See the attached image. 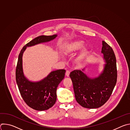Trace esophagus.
Returning <instances> with one entry per match:
<instances>
[{
    "label": "esophagus",
    "mask_w": 130,
    "mask_h": 130,
    "mask_svg": "<svg viewBox=\"0 0 130 130\" xmlns=\"http://www.w3.org/2000/svg\"><path fill=\"white\" fill-rule=\"evenodd\" d=\"M69 74H70V71H69V70H66V73H65V75H66L67 77H69Z\"/></svg>",
    "instance_id": "34e87169"
}]
</instances>
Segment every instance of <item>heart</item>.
<instances>
[{"label": "heart", "instance_id": "obj_1", "mask_svg": "<svg viewBox=\"0 0 130 130\" xmlns=\"http://www.w3.org/2000/svg\"><path fill=\"white\" fill-rule=\"evenodd\" d=\"M85 47V43L82 41H76L66 45L64 47V53L65 54L69 55L74 52H76L83 49ZM90 54V51L85 49L83 50L79 57L78 58V61L82 62L85 59H86Z\"/></svg>", "mask_w": 130, "mask_h": 130}]
</instances>
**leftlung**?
I'll return each instance as SVG.
<instances>
[{"mask_svg":"<svg viewBox=\"0 0 130 130\" xmlns=\"http://www.w3.org/2000/svg\"><path fill=\"white\" fill-rule=\"evenodd\" d=\"M101 53L105 64L102 71L95 78L87 76L82 70H75L70 73L76 100L82 106L97 108L109 98L116 85L117 78L116 59L114 51L102 41Z\"/></svg>","mask_w":130,"mask_h":130,"instance_id":"1","label":"left lung"}]
</instances>
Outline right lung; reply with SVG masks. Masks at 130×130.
I'll return each instance as SVG.
<instances>
[{"label": "right lung", "mask_w": 130, "mask_h": 130, "mask_svg": "<svg viewBox=\"0 0 130 130\" xmlns=\"http://www.w3.org/2000/svg\"><path fill=\"white\" fill-rule=\"evenodd\" d=\"M57 34L41 35L32 40L24 46L18 55L16 68V81L21 95L26 103L37 110H45L51 107L57 100V89L64 78L65 69L51 71L40 81H29L24 75L23 68V55L27 47L54 40Z\"/></svg>", "instance_id": "obj_1"}]
</instances>
